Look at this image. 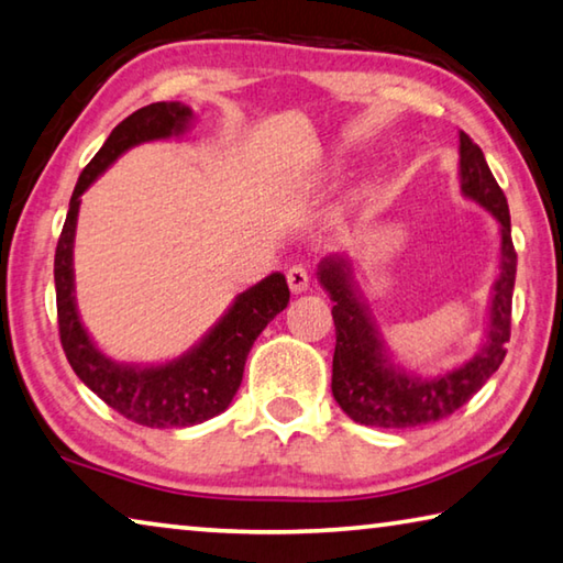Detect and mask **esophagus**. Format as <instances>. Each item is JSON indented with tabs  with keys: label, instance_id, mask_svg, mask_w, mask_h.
Returning <instances> with one entry per match:
<instances>
[{
	"label": "esophagus",
	"instance_id": "obj_1",
	"mask_svg": "<svg viewBox=\"0 0 563 563\" xmlns=\"http://www.w3.org/2000/svg\"><path fill=\"white\" fill-rule=\"evenodd\" d=\"M287 282H289V289L294 294L307 291L309 289V272L303 269L301 264H294V266H289V272H287Z\"/></svg>",
	"mask_w": 563,
	"mask_h": 563
}]
</instances>
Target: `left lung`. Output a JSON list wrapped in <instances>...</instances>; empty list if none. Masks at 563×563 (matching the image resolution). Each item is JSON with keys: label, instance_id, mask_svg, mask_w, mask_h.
<instances>
[{"label": "left lung", "instance_id": "1", "mask_svg": "<svg viewBox=\"0 0 563 563\" xmlns=\"http://www.w3.org/2000/svg\"><path fill=\"white\" fill-rule=\"evenodd\" d=\"M459 187L466 199L476 201L499 221L501 236L499 276L492 287L484 344L462 366L437 376H417L396 364L354 282L352 260L331 254L319 262V284L334 301L331 317L336 327V349L331 364V394L346 417L364 427L413 429L446 419L492 379L506 356L516 282L509 205L484 152L464 132H459Z\"/></svg>", "mask_w": 563, "mask_h": 563}]
</instances>
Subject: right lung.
<instances>
[{
    "instance_id": "add662e5",
    "label": "right lung",
    "mask_w": 563,
    "mask_h": 563,
    "mask_svg": "<svg viewBox=\"0 0 563 563\" xmlns=\"http://www.w3.org/2000/svg\"><path fill=\"white\" fill-rule=\"evenodd\" d=\"M191 119L195 112L181 101H156L119 122L95 159L79 174L54 254L59 339L74 374L114 411L150 429L195 427L224 411L242 384L249 349L289 303L287 279L282 272H274L236 294L224 317L189 352L172 362L146 366L114 362L91 342L81 324L74 297V234L79 197L132 146L181 136L191 126Z\"/></svg>"
}]
</instances>
